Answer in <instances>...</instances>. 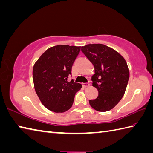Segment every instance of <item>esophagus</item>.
<instances>
[{"label": "esophagus", "mask_w": 153, "mask_h": 153, "mask_svg": "<svg viewBox=\"0 0 153 153\" xmlns=\"http://www.w3.org/2000/svg\"><path fill=\"white\" fill-rule=\"evenodd\" d=\"M90 83L89 82H88V83H84V84H82V86L84 88H87V87H88V86H90Z\"/></svg>", "instance_id": "obj_1"}]
</instances>
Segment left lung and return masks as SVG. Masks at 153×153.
<instances>
[{
    "label": "left lung",
    "instance_id": "1",
    "mask_svg": "<svg viewBox=\"0 0 153 153\" xmlns=\"http://www.w3.org/2000/svg\"><path fill=\"white\" fill-rule=\"evenodd\" d=\"M81 50L94 65L92 85L98 90V96L90 100L89 103L99 112L109 111L120 101L126 90L129 80L126 61L117 51L103 44H89Z\"/></svg>",
    "mask_w": 153,
    "mask_h": 153
}]
</instances>
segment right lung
Listing matches in <instances>:
<instances>
[{"instance_id":"right-lung-1","label":"right lung","mask_w":153,"mask_h":153,"mask_svg":"<svg viewBox=\"0 0 153 153\" xmlns=\"http://www.w3.org/2000/svg\"><path fill=\"white\" fill-rule=\"evenodd\" d=\"M81 47L59 45L41 55L33 69V83L41 103L48 110L62 113L70 109L82 84L68 82Z\"/></svg>"}]
</instances>
